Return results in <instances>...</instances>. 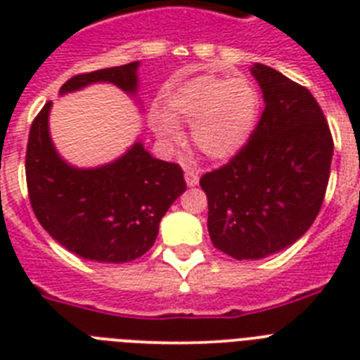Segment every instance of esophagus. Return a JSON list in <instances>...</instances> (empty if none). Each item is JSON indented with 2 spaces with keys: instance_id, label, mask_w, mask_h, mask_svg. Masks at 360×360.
<instances>
[{
  "instance_id": "obj_1",
  "label": "esophagus",
  "mask_w": 360,
  "mask_h": 360,
  "mask_svg": "<svg viewBox=\"0 0 360 360\" xmlns=\"http://www.w3.org/2000/svg\"><path fill=\"white\" fill-rule=\"evenodd\" d=\"M185 181L188 186H196L198 185V174L194 169H186L185 172Z\"/></svg>"
}]
</instances>
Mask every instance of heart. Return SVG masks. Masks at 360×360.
I'll use <instances>...</instances> for the list:
<instances>
[{
    "label": "heart",
    "instance_id": "1",
    "mask_svg": "<svg viewBox=\"0 0 360 360\" xmlns=\"http://www.w3.org/2000/svg\"><path fill=\"white\" fill-rule=\"evenodd\" d=\"M166 110L174 123L191 124L192 146L198 151L224 160L248 140L259 112V95L245 78L198 76L169 93ZM171 122L157 117L153 127L164 146L177 147L183 136Z\"/></svg>",
    "mask_w": 360,
    "mask_h": 360
}]
</instances>
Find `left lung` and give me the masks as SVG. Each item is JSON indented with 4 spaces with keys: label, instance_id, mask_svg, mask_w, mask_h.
<instances>
[{
    "label": "left lung",
    "instance_id": "8db88e82",
    "mask_svg": "<svg viewBox=\"0 0 360 360\" xmlns=\"http://www.w3.org/2000/svg\"><path fill=\"white\" fill-rule=\"evenodd\" d=\"M252 75L265 110L250 138L220 168L202 175L214 248L262 259L307 233L329 185L333 134L307 87L267 65Z\"/></svg>",
    "mask_w": 360,
    "mask_h": 360
}]
</instances>
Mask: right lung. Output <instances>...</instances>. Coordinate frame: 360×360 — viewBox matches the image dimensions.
Here are the masks:
<instances>
[{"label": "right lung", "instance_id": "obj_1", "mask_svg": "<svg viewBox=\"0 0 360 360\" xmlns=\"http://www.w3.org/2000/svg\"><path fill=\"white\" fill-rule=\"evenodd\" d=\"M138 61L76 75L61 95L93 82H112L136 93ZM52 103L31 123L25 149L30 203L44 230L67 250L91 262L124 263L143 256L158 236L169 205L186 191L179 164L153 158L136 143L120 160L76 169L56 153L48 134Z\"/></svg>", "mask_w": 360, "mask_h": 360}]
</instances>
